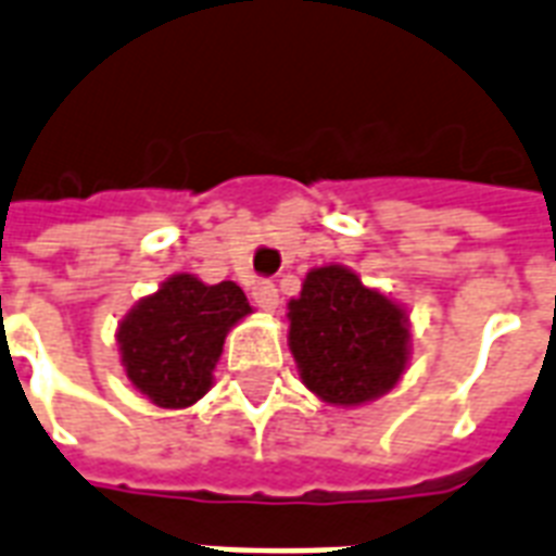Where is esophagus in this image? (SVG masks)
<instances>
[{
  "instance_id": "esophagus-1",
  "label": "esophagus",
  "mask_w": 556,
  "mask_h": 556,
  "mask_svg": "<svg viewBox=\"0 0 556 556\" xmlns=\"http://www.w3.org/2000/svg\"><path fill=\"white\" fill-rule=\"evenodd\" d=\"M253 303L262 308V312H277L279 308V291L270 279H262L253 286Z\"/></svg>"
}]
</instances>
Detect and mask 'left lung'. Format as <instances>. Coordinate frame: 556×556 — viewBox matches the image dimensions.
I'll list each match as a JSON object with an SVG mask.
<instances>
[{
	"label": "left lung",
	"instance_id": "obj_1",
	"mask_svg": "<svg viewBox=\"0 0 556 556\" xmlns=\"http://www.w3.org/2000/svg\"><path fill=\"white\" fill-rule=\"evenodd\" d=\"M288 350L317 400L358 408L400 384L410 358L408 308L344 265H320L288 300Z\"/></svg>",
	"mask_w": 556,
	"mask_h": 556
}]
</instances>
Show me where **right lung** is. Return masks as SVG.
Listing matches in <instances>:
<instances>
[{
    "label": "right lung",
    "instance_id": "right-lung-1",
    "mask_svg": "<svg viewBox=\"0 0 556 556\" xmlns=\"http://www.w3.org/2000/svg\"><path fill=\"white\" fill-rule=\"evenodd\" d=\"M250 312L230 279L206 286L194 274L168 277L118 324L125 376L156 408H189L212 388L224 338Z\"/></svg>",
    "mask_w": 556,
    "mask_h": 556
}]
</instances>
